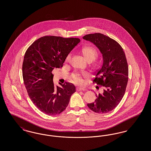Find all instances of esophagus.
<instances>
[{
	"label": "esophagus",
	"instance_id": "1",
	"mask_svg": "<svg viewBox=\"0 0 151 151\" xmlns=\"http://www.w3.org/2000/svg\"><path fill=\"white\" fill-rule=\"evenodd\" d=\"M76 91H84L85 89L84 88H76Z\"/></svg>",
	"mask_w": 151,
	"mask_h": 151
}]
</instances>
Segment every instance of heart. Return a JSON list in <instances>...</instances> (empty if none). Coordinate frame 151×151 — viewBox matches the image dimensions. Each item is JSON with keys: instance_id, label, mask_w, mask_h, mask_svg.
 Wrapping results in <instances>:
<instances>
[{"instance_id": "b5f03b06", "label": "heart", "mask_w": 151, "mask_h": 151, "mask_svg": "<svg viewBox=\"0 0 151 151\" xmlns=\"http://www.w3.org/2000/svg\"><path fill=\"white\" fill-rule=\"evenodd\" d=\"M81 53L84 58L88 62H91L96 58L97 57V51L92 46H84L81 49ZM71 58V55L69 54L66 57L65 60L68 62ZM87 76L86 73H80L78 72H73L71 75L72 81L79 85H82L84 83V78Z\"/></svg>"}]
</instances>
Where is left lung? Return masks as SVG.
<instances>
[{
  "mask_svg": "<svg viewBox=\"0 0 151 151\" xmlns=\"http://www.w3.org/2000/svg\"><path fill=\"white\" fill-rule=\"evenodd\" d=\"M83 38L93 43L103 56V63L93 82L104 86V92L96 94V100L87 106L95 113L105 114L114 109L125 93L129 79L127 59L122 46L108 36L96 33Z\"/></svg>",
  "mask_w": 151,
  "mask_h": 151,
  "instance_id": "8db88e82",
  "label": "left lung"
}]
</instances>
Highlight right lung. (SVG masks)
<instances>
[{
    "mask_svg": "<svg viewBox=\"0 0 151 151\" xmlns=\"http://www.w3.org/2000/svg\"><path fill=\"white\" fill-rule=\"evenodd\" d=\"M80 41L78 38L43 36L25 52L22 63L24 83L30 99L45 114L58 115L63 111L76 92L71 83L54 86L52 71L63 67L65 58Z\"/></svg>",
    "mask_w": 151,
    "mask_h": 151,
    "instance_id": "obj_1",
    "label": "right lung"
}]
</instances>
